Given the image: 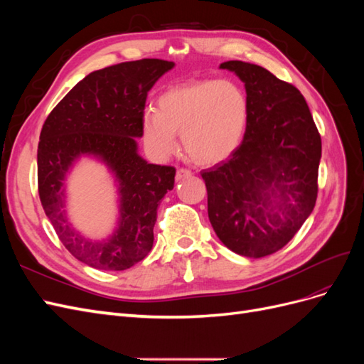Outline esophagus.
Wrapping results in <instances>:
<instances>
[{"mask_svg": "<svg viewBox=\"0 0 364 364\" xmlns=\"http://www.w3.org/2000/svg\"><path fill=\"white\" fill-rule=\"evenodd\" d=\"M191 171L190 170H186V168H179L178 171H176V181L178 182H181V181H183V179H186V178H191Z\"/></svg>", "mask_w": 364, "mask_h": 364, "instance_id": "34e87169", "label": "esophagus"}]
</instances>
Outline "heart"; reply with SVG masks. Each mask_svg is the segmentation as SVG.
Segmentation results:
<instances>
[{"label":"heart","mask_w":364,"mask_h":364,"mask_svg":"<svg viewBox=\"0 0 364 364\" xmlns=\"http://www.w3.org/2000/svg\"><path fill=\"white\" fill-rule=\"evenodd\" d=\"M249 121V100L229 80H191L164 91L156 111L141 117L142 141L158 159L178 149L176 134L190 159L199 165L226 161L243 142Z\"/></svg>","instance_id":"obj_1"}]
</instances>
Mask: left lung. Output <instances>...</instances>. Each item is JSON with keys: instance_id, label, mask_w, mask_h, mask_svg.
Segmentation results:
<instances>
[{"instance_id": "left-lung-1", "label": "left lung", "mask_w": 364, "mask_h": 364, "mask_svg": "<svg viewBox=\"0 0 364 364\" xmlns=\"http://www.w3.org/2000/svg\"><path fill=\"white\" fill-rule=\"evenodd\" d=\"M245 83L249 121L241 146L200 174L208 217L222 243L241 257L282 249L313 213L322 141L304 95L258 65H220Z\"/></svg>"}]
</instances>
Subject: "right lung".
Listing matches in <instances>:
<instances>
[{
  "mask_svg": "<svg viewBox=\"0 0 364 364\" xmlns=\"http://www.w3.org/2000/svg\"><path fill=\"white\" fill-rule=\"evenodd\" d=\"M174 62L141 59L87 74L43 123L38 185L43 211L71 255L98 270H126L153 247L158 205L174 186L173 167L149 164L138 153L147 94ZM83 157L113 174L119 214L112 235L91 239L68 214L66 179Z\"/></svg>",
  "mask_w": 364,
  "mask_h": 364,
  "instance_id": "1",
  "label": "right lung"
}]
</instances>
